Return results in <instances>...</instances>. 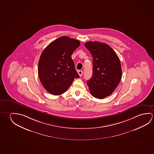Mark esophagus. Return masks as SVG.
I'll return each instance as SVG.
<instances>
[{"mask_svg": "<svg viewBox=\"0 0 154 154\" xmlns=\"http://www.w3.org/2000/svg\"><path fill=\"white\" fill-rule=\"evenodd\" d=\"M78 73L79 76L82 77V75H83V71L79 70L78 71Z\"/></svg>", "mask_w": 154, "mask_h": 154, "instance_id": "obj_1", "label": "esophagus"}]
</instances>
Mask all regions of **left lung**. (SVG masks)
Returning <instances> with one entry per match:
<instances>
[{"instance_id": "obj_1", "label": "left lung", "mask_w": 154, "mask_h": 154, "mask_svg": "<svg viewBox=\"0 0 154 154\" xmlns=\"http://www.w3.org/2000/svg\"><path fill=\"white\" fill-rule=\"evenodd\" d=\"M93 57V72L87 85L91 95L101 99L110 96L122 77L121 63L113 49L106 43L89 41L85 43Z\"/></svg>"}]
</instances>
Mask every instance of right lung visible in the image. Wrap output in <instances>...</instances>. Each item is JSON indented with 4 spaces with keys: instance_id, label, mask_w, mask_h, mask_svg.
<instances>
[{
    "instance_id": "obj_1",
    "label": "right lung",
    "mask_w": 154,
    "mask_h": 154,
    "mask_svg": "<svg viewBox=\"0 0 154 154\" xmlns=\"http://www.w3.org/2000/svg\"><path fill=\"white\" fill-rule=\"evenodd\" d=\"M79 41L62 36L51 42L41 55L38 74L47 92L57 96L65 92L74 79L79 76L71 58L80 45Z\"/></svg>"
}]
</instances>
